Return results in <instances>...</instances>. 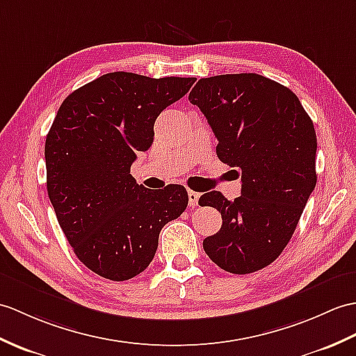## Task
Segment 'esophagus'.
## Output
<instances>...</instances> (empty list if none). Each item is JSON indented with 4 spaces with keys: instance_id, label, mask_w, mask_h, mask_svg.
Wrapping results in <instances>:
<instances>
[{
    "instance_id": "obj_1",
    "label": "esophagus",
    "mask_w": 356,
    "mask_h": 356,
    "mask_svg": "<svg viewBox=\"0 0 356 356\" xmlns=\"http://www.w3.org/2000/svg\"><path fill=\"white\" fill-rule=\"evenodd\" d=\"M198 198H200V194L189 189V191H188V203H189V206H191V208H194V206L198 204Z\"/></svg>"
}]
</instances>
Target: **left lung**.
Instances as JSON below:
<instances>
[{
  "label": "left lung",
  "instance_id": "left-lung-1",
  "mask_svg": "<svg viewBox=\"0 0 356 356\" xmlns=\"http://www.w3.org/2000/svg\"><path fill=\"white\" fill-rule=\"evenodd\" d=\"M188 98L217 136L218 159L241 170L243 181L234 202L218 191L198 200L222 218L203 249L234 275L258 271L290 243L316 188L314 124L291 89L253 72L200 79Z\"/></svg>",
  "mask_w": 356,
  "mask_h": 356
}]
</instances>
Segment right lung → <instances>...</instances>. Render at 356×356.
Listing matches in <instances>:
<instances>
[{
  "label": "right lung",
  "mask_w": 356,
  "mask_h": 356,
  "mask_svg": "<svg viewBox=\"0 0 356 356\" xmlns=\"http://www.w3.org/2000/svg\"><path fill=\"white\" fill-rule=\"evenodd\" d=\"M194 81L109 72L57 111L45 140L47 191L74 253L98 276L121 282L143 273L162 227L186 209L185 186L148 191L130 167L152 147L156 118Z\"/></svg>",
  "instance_id": "obj_1"
}]
</instances>
